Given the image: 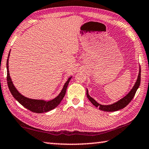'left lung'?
Here are the masks:
<instances>
[{"label":"left lung","instance_id":"obj_1","mask_svg":"<svg viewBox=\"0 0 149 149\" xmlns=\"http://www.w3.org/2000/svg\"><path fill=\"white\" fill-rule=\"evenodd\" d=\"M141 84V68L139 67V72L138 74L137 79H136V81L135 84H134V86L133 88L131 89L128 94L124 97L121 98V100L117 101V102L114 103H112L111 105H101L100 103L97 102V101L94 100L93 98H92L89 95L88 90L87 89L86 93H87V97L88 98V100L91 101L92 104L95 105L96 107H98L101 111H109V112H113V111H116L120 110L121 109H123L126 106L129 104V103L131 102V100H133L134 97V95H135L136 91L137 90L139 86H140Z\"/></svg>","mask_w":149,"mask_h":149}]
</instances>
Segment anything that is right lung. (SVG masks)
<instances>
[{
  "label": "right lung",
  "instance_id": "add662e5",
  "mask_svg": "<svg viewBox=\"0 0 149 149\" xmlns=\"http://www.w3.org/2000/svg\"><path fill=\"white\" fill-rule=\"evenodd\" d=\"M10 51L9 52L8 59H7L6 62L7 84H8L9 90H10L11 94L14 97V98H15V100L18 101L25 108L28 109L30 111H32L34 113H42L44 112H48L49 111L52 110L54 108L57 107L60 104L61 101H62L63 98L64 97L68 84H69L70 79H72V77H70L68 78L67 81L65 82L64 86H63L60 94L57 97H56L55 98L53 99V100L49 101H45L42 100H33V99L28 98L22 95V94L18 92L17 89H16L15 86H14L13 81H12L8 70V58L9 56H10Z\"/></svg>",
  "mask_w": 149,
  "mask_h": 149
}]
</instances>
